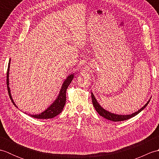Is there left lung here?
<instances>
[{"mask_svg": "<svg viewBox=\"0 0 159 159\" xmlns=\"http://www.w3.org/2000/svg\"><path fill=\"white\" fill-rule=\"evenodd\" d=\"M92 103H93V105L95 108V109L96 110V111L100 116H101L102 117L106 118V119L111 120V121H124V120H126L130 119V118L134 117L138 113H139L141 111H143L145 108L146 107V106L148 105V104L149 103L150 99L148 101L147 103L145 104V105L140 109L139 110H138L137 112L135 113H133L130 115H117V114H115L113 113H111L109 111H108L107 110H105L104 109L101 107L99 103L98 102V101L96 100L95 96H94L93 93L92 92Z\"/></svg>", "mask_w": 159, "mask_h": 159, "instance_id": "left-lung-1", "label": "left lung"}]
</instances>
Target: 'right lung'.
Returning <instances> with one entry per match:
<instances>
[{"label": "right lung", "mask_w": 159, "mask_h": 159, "mask_svg": "<svg viewBox=\"0 0 159 159\" xmlns=\"http://www.w3.org/2000/svg\"><path fill=\"white\" fill-rule=\"evenodd\" d=\"M10 62H11V59H9V64H8V68H7V90L9 93V96L10 99L11 100L12 103L14 104L16 107L18 108L15 104L14 101H13L11 91H10L9 88V67H10ZM74 74H72L67 77V79L64 80V82L62 85L61 88L60 92L59 93L58 96L56 98V100L54 101L53 103L50 105L48 109L43 111L42 113L37 115H29L31 117L37 118V119H49V118H53L57 115H59L61 111H63V109L64 106H65L66 101V91L67 88L68 87L69 85L72 82V80L74 79Z\"/></svg>", "instance_id": "1"}]
</instances>
